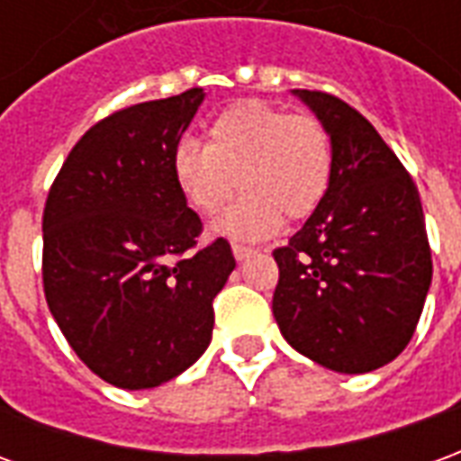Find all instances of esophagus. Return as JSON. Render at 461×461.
I'll list each match as a JSON object with an SVG mask.
<instances>
[{"label": "esophagus", "instance_id": "obj_1", "mask_svg": "<svg viewBox=\"0 0 461 461\" xmlns=\"http://www.w3.org/2000/svg\"><path fill=\"white\" fill-rule=\"evenodd\" d=\"M231 251H234V259L237 261L249 259L251 254H254V249H251V247H244V244H231Z\"/></svg>", "mask_w": 461, "mask_h": 461}]
</instances>
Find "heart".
<instances>
[{
	"mask_svg": "<svg viewBox=\"0 0 461 461\" xmlns=\"http://www.w3.org/2000/svg\"><path fill=\"white\" fill-rule=\"evenodd\" d=\"M333 172L329 131L311 115H291L264 101L224 108L207 131V142L182 140L172 152V177L185 202L214 217L237 190L240 202L217 231L259 240L284 217L306 220L326 197Z\"/></svg>",
	"mask_w": 461,
	"mask_h": 461,
	"instance_id": "b5f03b06",
	"label": "heart"
}]
</instances>
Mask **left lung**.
Listing matches in <instances>:
<instances>
[{
	"mask_svg": "<svg viewBox=\"0 0 461 461\" xmlns=\"http://www.w3.org/2000/svg\"><path fill=\"white\" fill-rule=\"evenodd\" d=\"M294 95L329 131L333 172L319 210L274 251V319L313 363L370 373L405 350L432 284L420 192L356 108L321 91Z\"/></svg>",
	"mask_w": 461,
	"mask_h": 461,
	"instance_id": "obj_1",
	"label": "left lung"
}]
</instances>
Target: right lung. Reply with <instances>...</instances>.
<instances>
[{
    "instance_id": "1",
    "label": "right lung",
    "mask_w": 461,
    "mask_h": 461,
    "mask_svg": "<svg viewBox=\"0 0 461 461\" xmlns=\"http://www.w3.org/2000/svg\"><path fill=\"white\" fill-rule=\"evenodd\" d=\"M202 101L190 88L95 122L49 190L46 303L76 356L122 390L162 385L207 350L212 301L237 267L227 240L197 249L202 221L172 177Z\"/></svg>"
}]
</instances>
